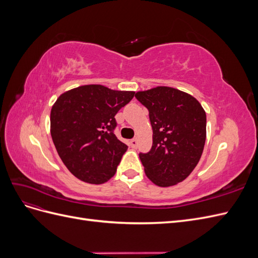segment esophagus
<instances>
[{
	"instance_id": "1",
	"label": "esophagus",
	"mask_w": 258,
	"mask_h": 258,
	"mask_svg": "<svg viewBox=\"0 0 258 258\" xmlns=\"http://www.w3.org/2000/svg\"><path fill=\"white\" fill-rule=\"evenodd\" d=\"M130 145H131V147L136 148L138 146V140L137 139H132L131 141H130Z\"/></svg>"
}]
</instances>
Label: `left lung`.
I'll return each mask as SVG.
<instances>
[{
    "label": "left lung",
    "mask_w": 258,
    "mask_h": 258,
    "mask_svg": "<svg viewBox=\"0 0 258 258\" xmlns=\"http://www.w3.org/2000/svg\"><path fill=\"white\" fill-rule=\"evenodd\" d=\"M150 113L153 146L140 154L146 176L159 187L184 181L201 158L207 138V115L191 95L167 86L138 91Z\"/></svg>",
    "instance_id": "left-lung-1"
}]
</instances>
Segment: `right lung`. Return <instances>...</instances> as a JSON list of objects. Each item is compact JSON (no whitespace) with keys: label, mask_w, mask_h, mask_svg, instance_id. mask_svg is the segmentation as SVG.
<instances>
[{"label":"right lung","mask_w":258,"mask_h":258,"mask_svg":"<svg viewBox=\"0 0 258 258\" xmlns=\"http://www.w3.org/2000/svg\"><path fill=\"white\" fill-rule=\"evenodd\" d=\"M135 91L84 85L60 95L50 112V135L68 170L86 183L102 184L116 173L128 146L114 135L115 115Z\"/></svg>","instance_id":"add662e5"}]
</instances>
